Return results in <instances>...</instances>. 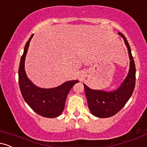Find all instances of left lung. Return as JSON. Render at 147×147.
I'll return each mask as SVG.
<instances>
[{
	"instance_id": "left-lung-1",
	"label": "left lung",
	"mask_w": 147,
	"mask_h": 147,
	"mask_svg": "<svg viewBox=\"0 0 147 147\" xmlns=\"http://www.w3.org/2000/svg\"><path fill=\"white\" fill-rule=\"evenodd\" d=\"M118 34L127 47L130 59L129 71L124 82L117 89L109 92L90 89L84 84L89 110L97 117H109L119 112L131 97L136 85V66L131 48L126 37L120 32Z\"/></svg>"
}]
</instances>
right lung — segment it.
Wrapping results in <instances>:
<instances>
[{
  "mask_svg": "<svg viewBox=\"0 0 147 147\" xmlns=\"http://www.w3.org/2000/svg\"><path fill=\"white\" fill-rule=\"evenodd\" d=\"M33 35L25 44L24 52L20 61L18 83L25 102L37 114L48 118L60 115L65 107L67 95L78 80L68 81L61 85L52 88H42L36 86L27 77L25 70V60Z\"/></svg>",
  "mask_w": 147,
  "mask_h": 147,
  "instance_id": "1",
  "label": "right lung"
}]
</instances>
